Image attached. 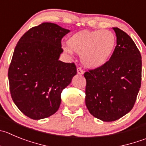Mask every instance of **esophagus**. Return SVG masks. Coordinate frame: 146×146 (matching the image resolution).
<instances>
[{"label": "esophagus", "mask_w": 146, "mask_h": 146, "mask_svg": "<svg viewBox=\"0 0 146 146\" xmlns=\"http://www.w3.org/2000/svg\"><path fill=\"white\" fill-rule=\"evenodd\" d=\"M84 70H82V69H81V68H79V67H78V68H77V73L78 75H83L84 74Z\"/></svg>", "instance_id": "esophagus-1"}]
</instances>
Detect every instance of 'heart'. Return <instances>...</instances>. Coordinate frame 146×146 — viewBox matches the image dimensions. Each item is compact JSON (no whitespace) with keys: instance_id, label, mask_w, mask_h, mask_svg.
<instances>
[{"instance_id":"b5f03b06","label":"heart","mask_w":146,"mask_h":146,"mask_svg":"<svg viewBox=\"0 0 146 146\" xmlns=\"http://www.w3.org/2000/svg\"><path fill=\"white\" fill-rule=\"evenodd\" d=\"M68 53L72 51L81 56L84 67L98 69L107 63L116 44L115 35L109 30H84L72 35L68 40Z\"/></svg>"}]
</instances>
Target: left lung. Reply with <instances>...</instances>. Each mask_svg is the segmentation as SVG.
Returning a JSON list of instances; mask_svg holds the SVG:
<instances>
[{
  "instance_id": "left-lung-1",
  "label": "left lung",
  "mask_w": 146,
  "mask_h": 146,
  "mask_svg": "<svg viewBox=\"0 0 146 146\" xmlns=\"http://www.w3.org/2000/svg\"><path fill=\"white\" fill-rule=\"evenodd\" d=\"M117 45L110 60L98 69L84 73L86 105L95 117L112 122L133 109L141 85L140 51L127 34L113 27Z\"/></svg>"
}]
</instances>
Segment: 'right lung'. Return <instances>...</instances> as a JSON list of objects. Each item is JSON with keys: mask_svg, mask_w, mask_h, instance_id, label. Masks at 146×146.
<instances>
[{"mask_svg": "<svg viewBox=\"0 0 146 146\" xmlns=\"http://www.w3.org/2000/svg\"><path fill=\"white\" fill-rule=\"evenodd\" d=\"M70 32L52 23L32 27L18 42L9 68L12 99L26 116L47 118L56 112L61 92L77 73L74 63L59 60L61 39Z\"/></svg>", "mask_w": 146, "mask_h": 146, "instance_id": "obj_1", "label": "right lung"}]
</instances>
